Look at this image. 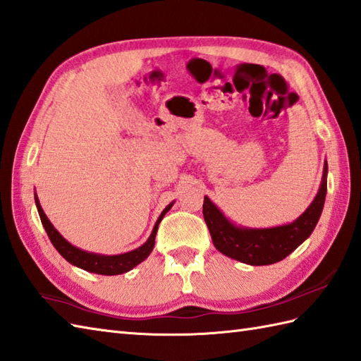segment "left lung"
<instances>
[{"label":"left lung","instance_id":"left-lung-1","mask_svg":"<svg viewBox=\"0 0 361 361\" xmlns=\"http://www.w3.org/2000/svg\"><path fill=\"white\" fill-rule=\"evenodd\" d=\"M327 192V163L323 181L315 200L293 224L274 228L235 226L208 197L203 202V217L212 237V243L221 255L248 265H270L286 259L315 229L324 208Z\"/></svg>","mask_w":361,"mask_h":361}]
</instances>
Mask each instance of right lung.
Masks as SVG:
<instances>
[{"mask_svg": "<svg viewBox=\"0 0 361 361\" xmlns=\"http://www.w3.org/2000/svg\"><path fill=\"white\" fill-rule=\"evenodd\" d=\"M35 204H37V209H38V216H40L43 228L46 229V234H48L51 243L54 245V248H56L60 252V255H62L68 260V262L82 268V270L90 271V273L113 276V274L127 273V271L132 270L133 267H136L137 264H141L144 259H147V256L152 252L153 247H155V235H157V231H158L159 221L163 220L164 214L172 208L173 203L169 204L167 208L163 212H161V216L158 217L155 226H153V231L147 239V242L141 245L140 248L124 252V255H116V256L96 255V252H88V251H83L80 248H75L74 245H71L66 239H63V235L52 226L49 219L46 217V214L42 209L37 194H35Z\"/></svg>", "mask_w": 361, "mask_h": 361, "instance_id": "right-lung-1", "label": "right lung"}]
</instances>
